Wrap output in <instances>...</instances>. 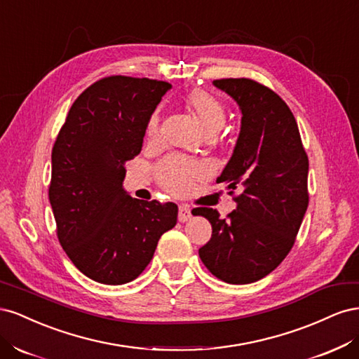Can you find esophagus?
Here are the masks:
<instances>
[{"instance_id":"34e87169","label":"esophagus","mask_w":359,"mask_h":359,"mask_svg":"<svg viewBox=\"0 0 359 359\" xmlns=\"http://www.w3.org/2000/svg\"><path fill=\"white\" fill-rule=\"evenodd\" d=\"M191 217V211L187 205H180V210H178V220L181 223H186L187 220H190Z\"/></svg>"}]
</instances>
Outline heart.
I'll return each instance as SVG.
<instances>
[{
    "instance_id": "b5f03b06",
    "label": "heart",
    "mask_w": 359,
    "mask_h": 359,
    "mask_svg": "<svg viewBox=\"0 0 359 359\" xmlns=\"http://www.w3.org/2000/svg\"><path fill=\"white\" fill-rule=\"evenodd\" d=\"M184 106L198 119L205 136H215L226 121V109L223 103L205 90L196 88L187 93L184 95ZM158 124V112H154L147 123V139H154L157 136ZM201 175L202 170L199 166L180 157L166 158L157 169V177L161 186L175 194L186 193L190 189L193 180L199 178Z\"/></svg>"
}]
</instances>
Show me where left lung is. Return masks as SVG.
Segmentation results:
<instances>
[{
    "label": "left lung",
    "mask_w": 359,
    "mask_h": 359,
    "mask_svg": "<svg viewBox=\"0 0 359 359\" xmlns=\"http://www.w3.org/2000/svg\"><path fill=\"white\" fill-rule=\"evenodd\" d=\"M212 83L243 114L233 154L217 178L229 194L241 193L226 219L212 208L193 210L212 226L199 257L217 278L248 285L274 271L295 243L309 206V157L295 116L278 94L245 78Z\"/></svg>",
    "instance_id": "obj_1"
}]
</instances>
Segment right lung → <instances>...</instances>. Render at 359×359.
Here are the masks:
<instances>
[{
  "label": "right lung",
  "instance_id": "obj_1",
  "mask_svg": "<svg viewBox=\"0 0 359 359\" xmlns=\"http://www.w3.org/2000/svg\"><path fill=\"white\" fill-rule=\"evenodd\" d=\"M170 83L109 76L72 104L52 148L49 202L73 265L103 285L135 280L160 236L177 224L173 202L140 201L123 189L126 161L142 149L145 128Z\"/></svg>",
  "mask_w": 359,
  "mask_h": 359
}]
</instances>
